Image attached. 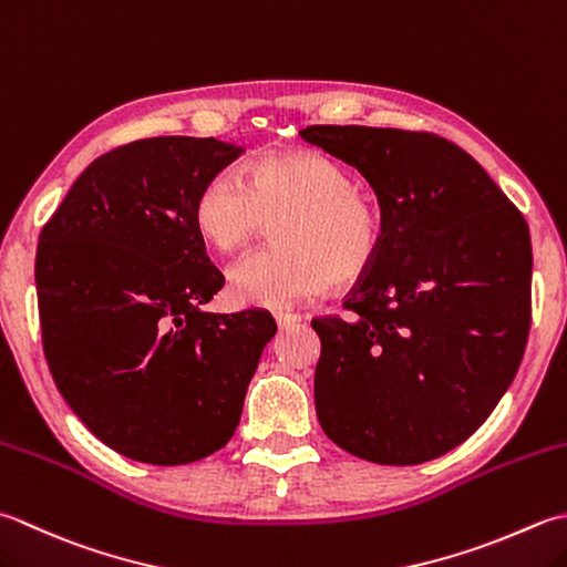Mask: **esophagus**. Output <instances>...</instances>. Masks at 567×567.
<instances>
[{
	"instance_id": "34e87169",
	"label": "esophagus",
	"mask_w": 567,
	"mask_h": 567,
	"mask_svg": "<svg viewBox=\"0 0 567 567\" xmlns=\"http://www.w3.org/2000/svg\"><path fill=\"white\" fill-rule=\"evenodd\" d=\"M275 321H277V327H280V329H290V327L299 324L302 317H299V315H275Z\"/></svg>"
}]
</instances>
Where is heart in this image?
Masks as SVG:
<instances>
[{"instance_id": "b5f03b06", "label": "heart", "mask_w": 567, "mask_h": 567, "mask_svg": "<svg viewBox=\"0 0 567 567\" xmlns=\"http://www.w3.org/2000/svg\"><path fill=\"white\" fill-rule=\"evenodd\" d=\"M280 246L250 252L228 272L240 305L285 309L357 282L383 246V214L373 196L353 188L351 174L319 152L272 154L248 166V179L224 169L198 188L192 218L220 252L250 243L277 218Z\"/></svg>"}]
</instances>
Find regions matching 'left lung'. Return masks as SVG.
Instances as JSON below:
<instances>
[{"mask_svg":"<svg viewBox=\"0 0 567 567\" xmlns=\"http://www.w3.org/2000/svg\"><path fill=\"white\" fill-rule=\"evenodd\" d=\"M305 142L353 166L383 246L343 305L315 319V405L341 450L375 464L435 460L474 435L524 359L530 236L484 166L430 132L312 125Z\"/></svg>","mask_w":567,"mask_h":567,"instance_id":"8db88e82","label":"left lung"}]
</instances>
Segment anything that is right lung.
Masks as SVG:
<instances>
[{
    "mask_svg": "<svg viewBox=\"0 0 567 567\" xmlns=\"http://www.w3.org/2000/svg\"><path fill=\"white\" fill-rule=\"evenodd\" d=\"M246 147L150 137L103 154L43 226V353L65 403L125 457L174 467L233 437L260 353L262 309L206 312L224 287L192 206Z\"/></svg>",
    "mask_w": 567,
    "mask_h": 567,
    "instance_id": "add662e5",
    "label": "right lung"
}]
</instances>
